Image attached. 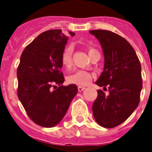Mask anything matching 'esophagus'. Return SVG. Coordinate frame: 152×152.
I'll return each mask as SVG.
<instances>
[{"label": "esophagus", "mask_w": 152, "mask_h": 152, "mask_svg": "<svg viewBox=\"0 0 152 152\" xmlns=\"http://www.w3.org/2000/svg\"><path fill=\"white\" fill-rule=\"evenodd\" d=\"M84 89H85V88H84V87H82V86H79L78 87L79 91H83Z\"/></svg>", "instance_id": "1"}]
</instances>
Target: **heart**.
<instances>
[{
	"label": "heart",
	"instance_id": "b5f03b06",
	"mask_svg": "<svg viewBox=\"0 0 152 152\" xmlns=\"http://www.w3.org/2000/svg\"><path fill=\"white\" fill-rule=\"evenodd\" d=\"M95 50V49H88V54ZM72 53H73V47L72 46H68L64 49L61 54V63L63 66L66 69L70 68L72 61ZM92 74L88 72L83 70H78L74 73L71 74L68 76L67 80L71 84H75L77 86H86L90 83L92 80Z\"/></svg>",
	"mask_w": 152,
	"mask_h": 152
}]
</instances>
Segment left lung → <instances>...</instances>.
<instances>
[{
    "label": "left lung",
    "instance_id": "left-lung-1",
    "mask_svg": "<svg viewBox=\"0 0 152 152\" xmlns=\"http://www.w3.org/2000/svg\"><path fill=\"white\" fill-rule=\"evenodd\" d=\"M89 32L99 41L104 54L103 71L95 83L103 89L107 86L109 91L108 95L97 91L93 115L102 127H116L139 105L143 88L141 65L134 49L124 38L106 30Z\"/></svg>",
    "mask_w": 152,
    "mask_h": 152
}]
</instances>
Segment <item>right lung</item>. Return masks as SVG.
<instances>
[{"label":"right lung","instance_id":"1","mask_svg":"<svg viewBox=\"0 0 152 152\" xmlns=\"http://www.w3.org/2000/svg\"><path fill=\"white\" fill-rule=\"evenodd\" d=\"M69 35L75 33L46 31L31 42L20 57L18 98L29 118L42 127H53L63 119L78 91L75 84L62 85L61 54Z\"/></svg>","mask_w":152,"mask_h":152}]
</instances>
